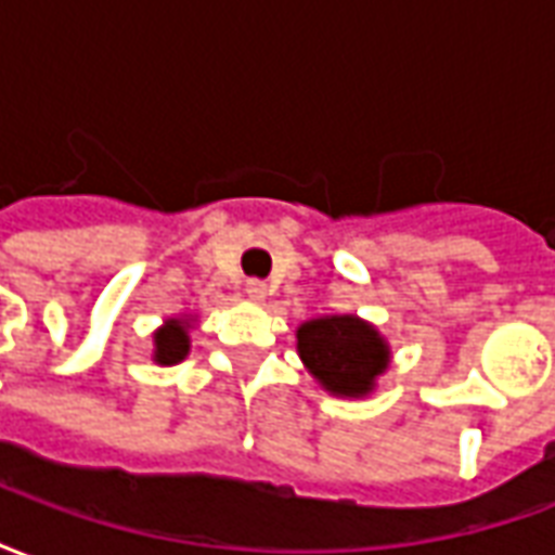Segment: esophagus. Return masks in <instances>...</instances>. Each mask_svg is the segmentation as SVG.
Listing matches in <instances>:
<instances>
[{
    "mask_svg": "<svg viewBox=\"0 0 555 555\" xmlns=\"http://www.w3.org/2000/svg\"><path fill=\"white\" fill-rule=\"evenodd\" d=\"M246 297H249V300H264L267 297L264 282H261V279H249V282H246Z\"/></svg>",
    "mask_w": 555,
    "mask_h": 555,
    "instance_id": "34e87169",
    "label": "esophagus"
}]
</instances>
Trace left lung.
Wrapping results in <instances>:
<instances>
[{
    "instance_id": "8db88e82",
    "label": "left lung",
    "mask_w": 555,
    "mask_h": 555,
    "mask_svg": "<svg viewBox=\"0 0 555 555\" xmlns=\"http://www.w3.org/2000/svg\"><path fill=\"white\" fill-rule=\"evenodd\" d=\"M302 362L336 396H365L389 365L386 341L353 314L318 318L297 330Z\"/></svg>"
}]
</instances>
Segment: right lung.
<instances>
[{"instance_id": "right-lung-1", "label": "right lung", "mask_w": 555, "mask_h": 555, "mask_svg": "<svg viewBox=\"0 0 555 555\" xmlns=\"http://www.w3.org/2000/svg\"><path fill=\"white\" fill-rule=\"evenodd\" d=\"M186 326L183 321H169V324L159 330L157 336H154V360L159 365H175V362H181L186 357V350H190V336H186Z\"/></svg>"}]
</instances>
